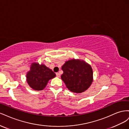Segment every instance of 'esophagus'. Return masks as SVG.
<instances>
[{
  "mask_svg": "<svg viewBox=\"0 0 129 129\" xmlns=\"http://www.w3.org/2000/svg\"><path fill=\"white\" fill-rule=\"evenodd\" d=\"M56 76L57 77H60V73H56Z\"/></svg>",
  "mask_w": 129,
  "mask_h": 129,
  "instance_id": "1",
  "label": "esophagus"
}]
</instances>
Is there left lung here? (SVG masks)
<instances>
[{"mask_svg": "<svg viewBox=\"0 0 129 129\" xmlns=\"http://www.w3.org/2000/svg\"><path fill=\"white\" fill-rule=\"evenodd\" d=\"M63 73L61 79L70 91L81 93L86 90L93 81V72L90 65L84 61L72 59L62 66Z\"/></svg>", "mask_w": 129, "mask_h": 129, "instance_id": "obj_1", "label": "left lung"}]
</instances>
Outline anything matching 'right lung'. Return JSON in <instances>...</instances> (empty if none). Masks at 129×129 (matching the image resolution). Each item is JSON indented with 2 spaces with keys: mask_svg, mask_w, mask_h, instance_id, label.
Listing matches in <instances>:
<instances>
[{
  "mask_svg": "<svg viewBox=\"0 0 129 129\" xmlns=\"http://www.w3.org/2000/svg\"><path fill=\"white\" fill-rule=\"evenodd\" d=\"M27 73L26 80L29 87L35 90H42L48 81L56 76L51 69L43 64L33 63Z\"/></svg>",
  "mask_w": 129,
  "mask_h": 129,
  "instance_id": "obj_1",
  "label": "right lung"
}]
</instances>
